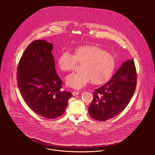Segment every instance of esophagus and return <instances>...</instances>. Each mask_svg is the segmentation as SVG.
Returning a JSON list of instances; mask_svg holds the SVG:
<instances>
[{
	"label": "esophagus",
	"mask_w": 155,
	"mask_h": 155,
	"mask_svg": "<svg viewBox=\"0 0 155 155\" xmlns=\"http://www.w3.org/2000/svg\"><path fill=\"white\" fill-rule=\"evenodd\" d=\"M79 94V92H78V91H73L72 92V94H73V96L78 95Z\"/></svg>",
	"instance_id": "esophagus-1"
}]
</instances>
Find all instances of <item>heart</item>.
Here are the masks:
<instances>
[{"instance_id":"heart-1","label":"heart","mask_w":155,"mask_h":155,"mask_svg":"<svg viewBox=\"0 0 155 155\" xmlns=\"http://www.w3.org/2000/svg\"><path fill=\"white\" fill-rule=\"evenodd\" d=\"M58 66L63 72L73 70L78 64H82L81 72L73 73L67 76L66 82L69 87L80 89L91 81L95 85L107 82L116 67L114 57L100 47L82 45L74 49L73 54L63 52L58 58Z\"/></svg>"}]
</instances>
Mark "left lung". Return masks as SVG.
<instances>
[{
  "label": "left lung",
  "mask_w": 155,
  "mask_h": 155,
  "mask_svg": "<svg viewBox=\"0 0 155 155\" xmlns=\"http://www.w3.org/2000/svg\"><path fill=\"white\" fill-rule=\"evenodd\" d=\"M137 85V71L134 60L124 63L111 79L95 89L89 107L94 119L106 121L120 114L133 97Z\"/></svg>",
  "instance_id": "1"
}]
</instances>
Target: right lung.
I'll list each match as a JSON object with an SVG mask.
<instances>
[{
  "label": "right lung",
  "mask_w": 155,
  "mask_h": 155,
  "mask_svg": "<svg viewBox=\"0 0 155 155\" xmlns=\"http://www.w3.org/2000/svg\"><path fill=\"white\" fill-rule=\"evenodd\" d=\"M53 45L44 40H36L24 51L18 64L17 80L27 105L38 114L48 119L63 115L73 96L62 91L63 82L58 76Z\"/></svg>",
  "instance_id": "add662e5"
}]
</instances>
